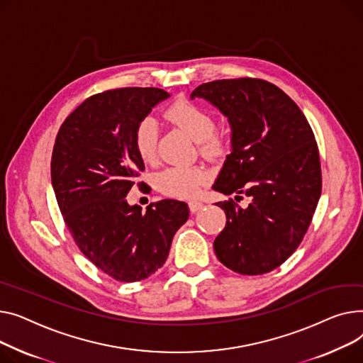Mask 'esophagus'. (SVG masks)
<instances>
[{
	"mask_svg": "<svg viewBox=\"0 0 363 363\" xmlns=\"http://www.w3.org/2000/svg\"><path fill=\"white\" fill-rule=\"evenodd\" d=\"M202 208H203V203L201 201H190L189 202V209H190L191 214H195V212H198Z\"/></svg>",
	"mask_w": 363,
	"mask_h": 363,
	"instance_id": "obj_1",
	"label": "esophagus"
}]
</instances>
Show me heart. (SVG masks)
<instances>
[{"label":"heart","instance_id":"obj_1","mask_svg":"<svg viewBox=\"0 0 363 363\" xmlns=\"http://www.w3.org/2000/svg\"><path fill=\"white\" fill-rule=\"evenodd\" d=\"M167 117L176 123L191 139L201 145V152L216 157L223 152V140L216 135L214 116L190 101H177L167 110ZM158 123L154 117H143L135 130V147L143 161H152L157 154ZM206 180L201 167H169L157 176V187L165 195L177 198L195 196Z\"/></svg>","mask_w":363,"mask_h":363}]
</instances>
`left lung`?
Wrapping results in <instances>:
<instances>
[{
  "label": "left lung",
  "instance_id": "obj_1",
  "mask_svg": "<svg viewBox=\"0 0 363 363\" xmlns=\"http://www.w3.org/2000/svg\"><path fill=\"white\" fill-rule=\"evenodd\" d=\"M227 117L231 149L212 189L227 223L214 242L223 265L243 275L280 267L301 245L321 196V164L311 125L280 88L261 79L203 83L190 94Z\"/></svg>",
  "mask_w": 363,
  "mask_h": 363
}]
</instances>
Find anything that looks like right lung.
<instances>
[{"instance_id":"1","label":"right lung","mask_w":363,"mask_h":363,"mask_svg":"<svg viewBox=\"0 0 363 363\" xmlns=\"http://www.w3.org/2000/svg\"><path fill=\"white\" fill-rule=\"evenodd\" d=\"M169 98L158 88H121L88 98L60 127L51 182L72 236L92 264L117 281L147 279L167 261L189 206L176 199L129 205L143 160L135 147L138 123Z\"/></svg>"}]
</instances>
